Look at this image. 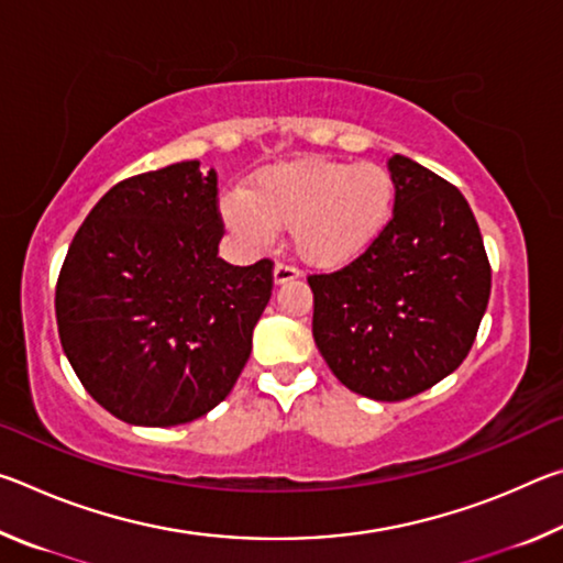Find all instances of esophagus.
Segmentation results:
<instances>
[{"instance_id":"34e87169","label":"esophagus","mask_w":563,"mask_h":563,"mask_svg":"<svg viewBox=\"0 0 563 563\" xmlns=\"http://www.w3.org/2000/svg\"><path fill=\"white\" fill-rule=\"evenodd\" d=\"M273 278H275V285H283V283H290L295 278H300V271L290 263H278V265H275V271H273Z\"/></svg>"}]
</instances>
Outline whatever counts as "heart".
Here are the masks:
<instances>
[{
	"mask_svg": "<svg viewBox=\"0 0 563 563\" xmlns=\"http://www.w3.org/2000/svg\"><path fill=\"white\" fill-rule=\"evenodd\" d=\"M397 184L375 161L302 158L261 170L243 194L223 201L225 221L247 243L265 247L292 228L305 261L342 265L357 258L393 223Z\"/></svg>",
	"mask_w": 563,
	"mask_h": 563,
	"instance_id": "heart-1",
	"label": "heart"
}]
</instances>
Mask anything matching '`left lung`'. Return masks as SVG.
Listing matches in <instances>:
<instances>
[{"label": "left lung", "instance_id": "obj_1", "mask_svg": "<svg viewBox=\"0 0 563 563\" xmlns=\"http://www.w3.org/2000/svg\"><path fill=\"white\" fill-rule=\"evenodd\" d=\"M393 223L365 253L308 275L312 338L342 385L399 402L462 365L489 302L492 265L466 198L395 154Z\"/></svg>", "mask_w": 563, "mask_h": 563}]
</instances>
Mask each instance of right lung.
I'll list each match as a JSON object with an SVG mask.
<instances>
[{
  "label": "right lung",
  "mask_w": 563,
  "mask_h": 563,
  "mask_svg": "<svg viewBox=\"0 0 563 563\" xmlns=\"http://www.w3.org/2000/svg\"><path fill=\"white\" fill-rule=\"evenodd\" d=\"M216 170L198 161L119 180L79 225L56 280L76 377L129 424L174 427L231 395L273 292V261L218 258Z\"/></svg>",
  "instance_id": "add662e5"
}]
</instances>
